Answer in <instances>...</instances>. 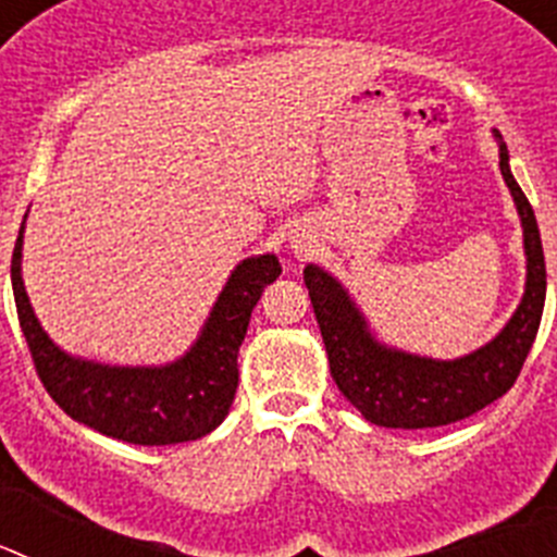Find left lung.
I'll return each instance as SVG.
<instances>
[{"label":"left lung","instance_id":"8db88e82","mask_svg":"<svg viewBox=\"0 0 557 557\" xmlns=\"http://www.w3.org/2000/svg\"><path fill=\"white\" fill-rule=\"evenodd\" d=\"M499 170L524 228L528 289L508 326L480 351L441 362L379 346L346 289L314 264L304 270L334 382L371 424L391 430L455 424L505 396L519 379L544 312L547 264L533 206L510 175L505 141H499Z\"/></svg>","mask_w":557,"mask_h":557}]
</instances>
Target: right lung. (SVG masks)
<instances>
[{
	"label": "right lung",
	"instance_id": "right-lung-1",
	"mask_svg": "<svg viewBox=\"0 0 557 557\" xmlns=\"http://www.w3.org/2000/svg\"><path fill=\"white\" fill-rule=\"evenodd\" d=\"M22 234L10 259L18 323L41 385L69 418L136 446L198 441L218 430L239 382V346L264 287L282 273L273 253L236 264L186 357L164 368H111L63 354L44 334L22 284Z\"/></svg>",
	"mask_w": 557,
	"mask_h": 557
}]
</instances>
